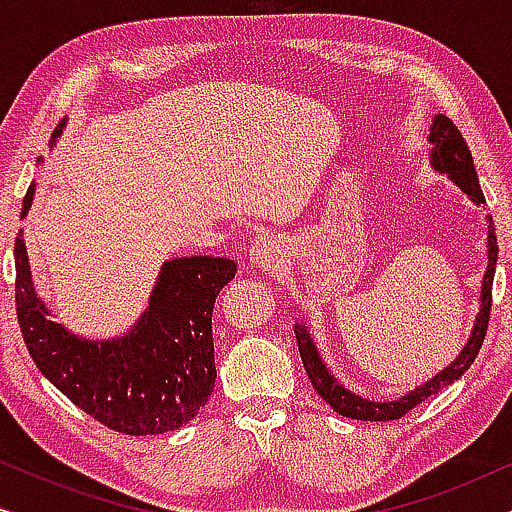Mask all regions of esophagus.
<instances>
[{
  "mask_svg": "<svg viewBox=\"0 0 512 512\" xmlns=\"http://www.w3.org/2000/svg\"><path fill=\"white\" fill-rule=\"evenodd\" d=\"M249 263L258 270L275 272L282 268V263H284V247L279 244L277 237H272V235L256 237L249 247Z\"/></svg>",
  "mask_w": 512,
  "mask_h": 512,
  "instance_id": "34e87169",
  "label": "esophagus"
}]
</instances>
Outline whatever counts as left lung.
<instances>
[{
  "mask_svg": "<svg viewBox=\"0 0 512 512\" xmlns=\"http://www.w3.org/2000/svg\"><path fill=\"white\" fill-rule=\"evenodd\" d=\"M429 142L433 144L431 149V165L433 170L440 174H447L454 184H457L461 191H464L468 198H471L475 205L485 202V195H482L478 172H475L471 149H468L466 139L457 130L450 118L445 114H438L433 118ZM489 230H487V270L485 277H482V291H480V312L473 321L471 335H468L466 345L461 347L457 359H454L445 370H440L438 375H433L429 382L419 384L417 389H412L410 394H405L396 401L387 403H375L368 401L354 391L342 387V384L331 375V370L326 368L324 359L319 356V349L314 345L310 331L307 326L296 324L293 331H296L300 359H303L305 373L310 377L312 387L317 394L324 398V401L331 405L335 412H340L342 417L352 419H366V422H389V419H401L405 412L417 408L419 403L426 401V398L438 394L440 389L450 387L452 382H457L461 375L471 368V363L478 356L482 342H485L487 324H489V310H492V282H494V270H496V258H499V244H496V233L492 216H487Z\"/></svg>",
  "mask_w": 512,
  "mask_h": 512,
  "instance_id": "8db88e82",
  "label": "left lung"
}]
</instances>
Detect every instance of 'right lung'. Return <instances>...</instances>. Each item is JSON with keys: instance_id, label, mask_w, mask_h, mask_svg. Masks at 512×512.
<instances>
[{"instance_id": "1", "label": "right lung", "mask_w": 512, "mask_h": 512, "mask_svg": "<svg viewBox=\"0 0 512 512\" xmlns=\"http://www.w3.org/2000/svg\"><path fill=\"white\" fill-rule=\"evenodd\" d=\"M32 198L34 184L27 188L20 219ZM13 256L16 312L27 352L69 401L125 436L174 431L198 415L216 380L214 303L235 277V261L212 256L167 261L151 291L149 310L130 333L86 340L55 324L34 293L23 230L16 235Z\"/></svg>"}]
</instances>
